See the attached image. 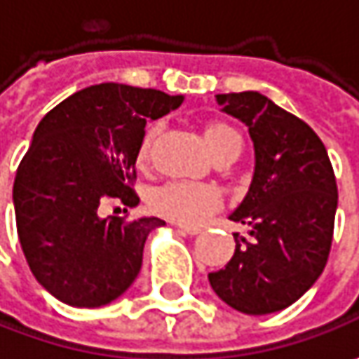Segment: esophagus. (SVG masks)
<instances>
[{"instance_id": "obj_1", "label": "esophagus", "mask_w": 359, "mask_h": 359, "mask_svg": "<svg viewBox=\"0 0 359 359\" xmlns=\"http://www.w3.org/2000/svg\"><path fill=\"white\" fill-rule=\"evenodd\" d=\"M177 228L182 229L184 233H189V236H198V233H201V228H198V226H177Z\"/></svg>"}]
</instances>
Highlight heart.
Listing matches in <instances>:
<instances>
[{"instance_id":"b5f03b06","label":"heart","mask_w":359,"mask_h":359,"mask_svg":"<svg viewBox=\"0 0 359 359\" xmlns=\"http://www.w3.org/2000/svg\"><path fill=\"white\" fill-rule=\"evenodd\" d=\"M154 133H156V128H149L145 131L144 140L140 144V151H137L140 161L147 158ZM203 140L210 147L212 156L228 149V147H233V145H241L238 131L222 121L208 123L203 128ZM219 201H222L219 191L214 186L200 184V182H187V180H173V182H165L156 189H151L147 203L156 214L163 215L172 222L198 224L214 210H217Z\"/></svg>"}]
</instances>
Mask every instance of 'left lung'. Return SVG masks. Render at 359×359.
<instances>
[{"label": "left lung", "mask_w": 359, "mask_h": 359, "mask_svg": "<svg viewBox=\"0 0 359 359\" xmlns=\"http://www.w3.org/2000/svg\"><path fill=\"white\" fill-rule=\"evenodd\" d=\"M222 109L252 135L255 172L229 215L250 228L236 252L208 278L233 310L264 316L292 306L322 276L334 240L338 186L325 145L306 121L257 91L219 93Z\"/></svg>", "instance_id": "obj_1"}]
</instances>
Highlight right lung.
<instances>
[{"instance_id": "right-lung-1", "label": "right lung", "mask_w": 359, "mask_h": 359, "mask_svg": "<svg viewBox=\"0 0 359 359\" xmlns=\"http://www.w3.org/2000/svg\"><path fill=\"white\" fill-rule=\"evenodd\" d=\"M182 95L123 83L77 91L39 121L13 182L21 250L35 280L63 304L100 308L142 269L158 217H100L105 201L137 205L135 159L147 119L170 114Z\"/></svg>"}]
</instances>
